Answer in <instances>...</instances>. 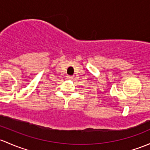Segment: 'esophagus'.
<instances>
[{"label":"esophagus","instance_id":"esophagus-1","mask_svg":"<svg viewBox=\"0 0 150 150\" xmlns=\"http://www.w3.org/2000/svg\"><path fill=\"white\" fill-rule=\"evenodd\" d=\"M72 78H73V77L71 76V75H67V79H68V80H71V79H72Z\"/></svg>","mask_w":150,"mask_h":150}]
</instances>
